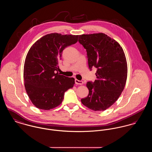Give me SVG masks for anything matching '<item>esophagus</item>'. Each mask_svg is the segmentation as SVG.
<instances>
[{
    "instance_id": "1",
    "label": "esophagus",
    "mask_w": 152,
    "mask_h": 152,
    "mask_svg": "<svg viewBox=\"0 0 152 152\" xmlns=\"http://www.w3.org/2000/svg\"><path fill=\"white\" fill-rule=\"evenodd\" d=\"M75 83L77 85H82L83 83V81H80V80H78L77 79L75 80Z\"/></svg>"
}]
</instances>
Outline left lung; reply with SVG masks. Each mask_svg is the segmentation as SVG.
I'll list each match as a JSON object with an SVG mask.
<instances>
[{
  "label": "left lung",
  "instance_id": "1",
  "mask_svg": "<svg viewBox=\"0 0 152 152\" xmlns=\"http://www.w3.org/2000/svg\"><path fill=\"white\" fill-rule=\"evenodd\" d=\"M79 42L86 50L89 68H96V80L88 82V96L84 106L94 111H104L118 99L127 78V63L120 45L103 33L83 34Z\"/></svg>",
  "mask_w": 152,
  "mask_h": 152
}]
</instances>
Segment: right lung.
<instances>
[{"instance_id": "right-lung-1", "label": "right lung", "mask_w": 152, "mask_h": 152, "mask_svg": "<svg viewBox=\"0 0 152 152\" xmlns=\"http://www.w3.org/2000/svg\"><path fill=\"white\" fill-rule=\"evenodd\" d=\"M79 35L47 34L29 49L24 66L28 96L37 108L49 110L60 105L66 91L75 83L74 78L58 72L63 50L78 41Z\"/></svg>"}]
</instances>
